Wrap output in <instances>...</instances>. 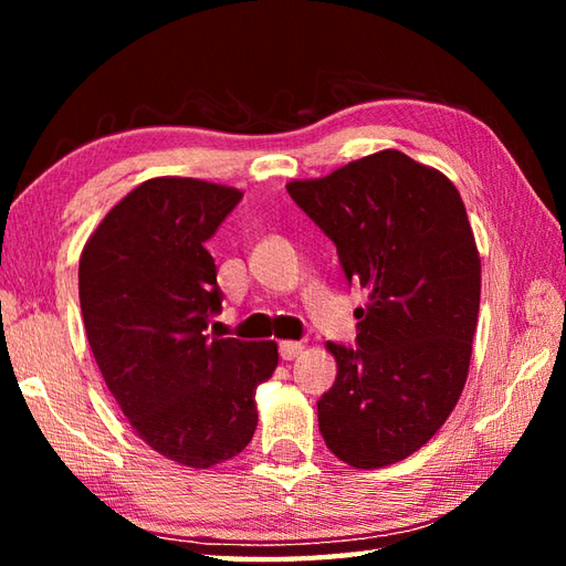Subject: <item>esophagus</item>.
Returning a JSON list of instances; mask_svg holds the SVG:
<instances>
[{
    "label": "esophagus",
    "instance_id": "obj_1",
    "mask_svg": "<svg viewBox=\"0 0 566 566\" xmlns=\"http://www.w3.org/2000/svg\"><path fill=\"white\" fill-rule=\"evenodd\" d=\"M302 343H294V340H282L280 343V357L282 359H286V363H290V359H296L298 355H302Z\"/></svg>",
    "mask_w": 566,
    "mask_h": 566
}]
</instances>
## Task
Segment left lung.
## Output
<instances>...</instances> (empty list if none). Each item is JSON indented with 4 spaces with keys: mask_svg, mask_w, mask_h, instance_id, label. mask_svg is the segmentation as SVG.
I'll return each mask as SVG.
<instances>
[{
    "mask_svg": "<svg viewBox=\"0 0 566 566\" xmlns=\"http://www.w3.org/2000/svg\"><path fill=\"white\" fill-rule=\"evenodd\" d=\"M286 191L369 292L357 347L328 343L338 377L316 403L321 436L357 469L406 460L452 413L472 357L482 262L460 191L399 150Z\"/></svg>",
    "mask_w": 566,
    "mask_h": 566,
    "instance_id": "1",
    "label": "left lung"
}]
</instances>
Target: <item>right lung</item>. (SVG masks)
Masks as SVG:
<instances>
[{
	"label": "right lung",
	"instance_id": "1",
	"mask_svg": "<svg viewBox=\"0 0 566 566\" xmlns=\"http://www.w3.org/2000/svg\"><path fill=\"white\" fill-rule=\"evenodd\" d=\"M238 189L155 177L104 216L80 258L84 331L106 387L138 438L167 460L207 469L248 448L255 391L276 343L209 333L223 292L207 250Z\"/></svg>",
	"mask_w": 566,
	"mask_h": 566
}]
</instances>
